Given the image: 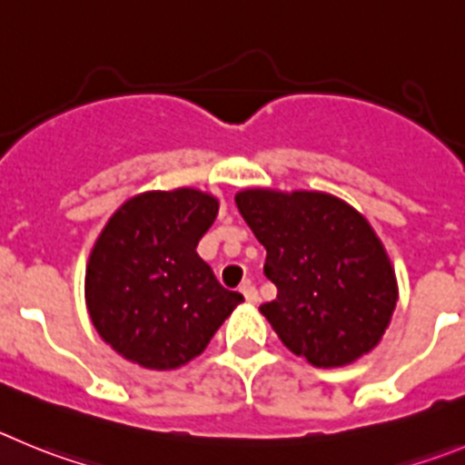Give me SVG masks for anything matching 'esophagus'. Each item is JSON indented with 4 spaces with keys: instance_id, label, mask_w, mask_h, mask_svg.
Instances as JSON below:
<instances>
[{
    "instance_id": "esophagus-1",
    "label": "esophagus",
    "mask_w": 465,
    "mask_h": 465,
    "mask_svg": "<svg viewBox=\"0 0 465 465\" xmlns=\"http://www.w3.org/2000/svg\"><path fill=\"white\" fill-rule=\"evenodd\" d=\"M241 292H242V296H245V301H248V303H257V301H259V292H257V287H254L252 282L242 284Z\"/></svg>"
}]
</instances>
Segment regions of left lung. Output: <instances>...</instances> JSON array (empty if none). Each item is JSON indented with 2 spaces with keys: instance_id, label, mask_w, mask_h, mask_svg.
<instances>
[{
  "instance_id": "1",
  "label": "left lung",
  "mask_w": 465,
  "mask_h": 465,
  "mask_svg": "<svg viewBox=\"0 0 465 465\" xmlns=\"http://www.w3.org/2000/svg\"><path fill=\"white\" fill-rule=\"evenodd\" d=\"M236 206L266 248L263 275L278 296L259 311L284 347L320 368L371 352L399 287L366 217L326 192L242 190Z\"/></svg>"
}]
</instances>
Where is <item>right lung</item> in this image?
Here are the masks:
<instances>
[{
  "label": "right lung",
  "mask_w": 465,
  "mask_h": 465,
  "mask_svg": "<svg viewBox=\"0 0 465 465\" xmlns=\"http://www.w3.org/2000/svg\"><path fill=\"white\" fill-rule=\"evenodd\" d=\"M217 208L215 196L192 187L143 192L99 233L85 271L87 312L129 361L153 371L183 366L242 301L196 254Z\"/></svg>",
  "instance_id": "right-lung-1"
}]
</instances>
